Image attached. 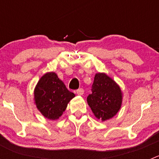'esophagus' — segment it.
Returning a JSON list of instances; mask_svg holds the SVG:
<instances>
[{
    "instance_id": "obj_1",
    "label": "esophagus",
    "mask_w": 159,
    "mask_h": 159,
    "mask_svg": "<svg viewBox=\"0 0 159 159\" xmlns=\"http://www.w3.org/2000/svg\"><path fill=\"white\" fill-rule=\"evenodd\" d=\"M76 93H77V94H78V95H82V94H84V89H78L76 91Z\"/></svg>"
}]
</instances>
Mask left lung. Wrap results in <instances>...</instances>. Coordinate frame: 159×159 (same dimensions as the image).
I'll return each instance as SVG.
<instances>
[{
	"mask_svg": "<svg viewBox=\"0 0 159 159\" xmlns=\"http://www.w3.org/2000/svg\"><path fill=\"white\" fill-rule=\"evenodd\" d=\"M87 102L95 117L106 121L119 111L122 95L119 86L105 73L96 74Z\"/></svg>",
	"mask_w": 159,
	"mask_h": 159,
	"instance_id": "8db88e82",
	"label": "left lung"
}]
</instances>
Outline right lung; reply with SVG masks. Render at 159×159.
<instances>
[{
    "instance_id": "add662e5",
    "label": "right lung",
    "mask_w": 159,
    "mask_h": 159,
    "mask_svg": "<svg viewBox=\"0 0 159 159\" xmlns=\"http://www.w3.org/2000/svg\"><path fill=\"white\" fill-rule=\"evenodd\" d=\"M75 96L54 72L41 77L34 89L37 108L45 118L51 120L61 117Z\"/></svg>"
}]
</instances>
